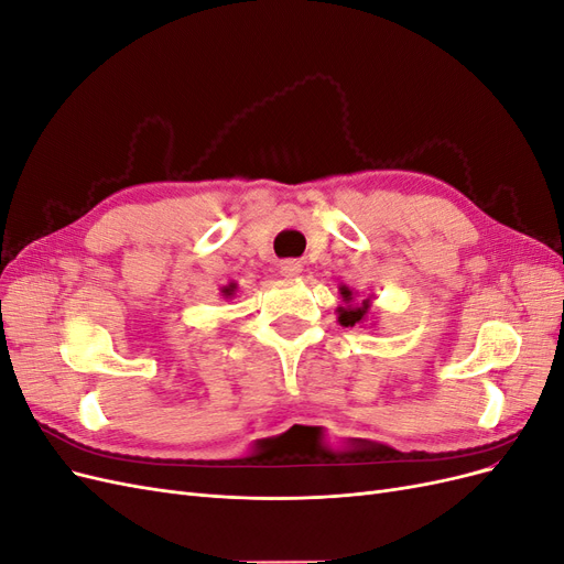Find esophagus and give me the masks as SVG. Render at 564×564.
I'll list each match as a JSON object with an SVG mask.
<instances>
[{
  "label": "esophagus",
  "instance_id": "obj_1",
  "mask_svg": "<svg viewBox=\"0 0 564 564\" xmlns=\"http://www.w3.org/2000/svg\"><path fill=\"white\" fill-rule=\"evenodd\" d=\"M301 270H303V268H301L299 261H284V263L280 265V272H282L284 278H296Z\"/></svg>",
  "mask_w": 564,
  "mask_h": 564
}]
</instances>
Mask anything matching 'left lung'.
Here are the masks:
<instances>
[{"label":"left lung","mask_w":564,"mask_h":564,"mask_svg":"<svg viewBox=\"0 0 564 564\" xmlns=\"http://www.w3.org/2000/svg\"><path fill=\"white\" fill-rule=\"evenodd\" d=\"M340 294V303L336 308V315H338V322L344 324V327H357V324H362L369 319V313H371V296L357 301V294L352 292L350 286H340L338 289Z\"/></svg>","instance_id":"8db88e82"}]
</instances>
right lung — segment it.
Masks as SVG:
<instances>
[{
	"label": "right lung",
	"mask_w": 564,
	"mask_h": 564,
	"mask_svg": "<svg viewBox=\"0 0 564 564\" xmlns=\"http://www.w3.org/2000/svg\"><path fill=\"white\" fill-rule=\"evenodd\" d=\"M235 292H237V284H235V282H230V284H226L224 289H220V296H224V299L228 301V299H232V296H235Z\"/></svg>",
	"instance_id": "1"
}]
</instances>
